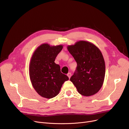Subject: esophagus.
<instances>
[{"instance_id": "esophagus-1", "label": "esophagus", "mask_w": 129, "mask_h": 129, "mask_svg": "<svg viewBox=\"0 0 129 129\" xmlns=\"http://www.w3.org/2000/svg\"><path fill=\"white\" fill-rule=\"evenodd\" d=\"M67 76H68V77H69V78H70V77H71V74L70 73H68V74H67Z\"/></svg>"}]
</instances>
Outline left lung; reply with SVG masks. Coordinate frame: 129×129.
<instances>
[{
  "mask_svg": "<svg viewBox=\"0 0 129 129\" xmlns=\"http://www.w3.org/2000/svg\"><path fill=\"white\" fill-rule=\"evenodd\" d=\"M67 48L77 63L70 81L82 95L96 94L103 85L105 74V61L101 50L93 43L82 40Z\"/></svg>",
  "mask_w": 129,
  "mask_h": 129,
  "instance_id": "1",
  "label": "left lung"
}]
</instances>
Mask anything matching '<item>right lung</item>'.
Returning a JSON list of instances; mask_svg holds the SVG:
<instances>
[{
  "label": "right lung",
  "instance_id": "obj_1",
  "mask_svg": "<svg viewBox=\"0 0 129 129\" xmlns=\"http://www.w3.org/2000/svg\"><path fill=\"white\" fill-rule=\"evenodd\" d=\"M63 45L43 43L36 49L29 62L30 81L37 93L46 99H52L59 93L67 76L61 73L59 64L54 62Z\"/></svg>",
  "mask_w": 129,
  "mask_h": 129
}]
</instances>
